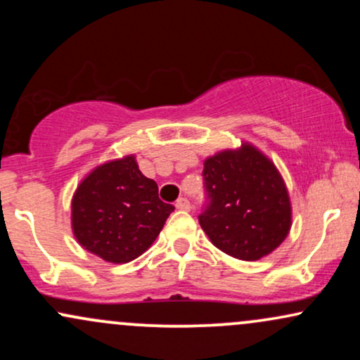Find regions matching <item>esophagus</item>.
<instances>
[{
	"label": "esophagus",
	"instance_id": "34e87169",
	"mask_svg": "<svg viewBox=\"0 0 360 360\" xmlns=\"http://www.w3.org/2000/svg\"><path fill=\"white\" fill-rule=\"evenodd\" d=\"M176 208L183 210V212H189V210H191V205H189L188 198H179V200L176 201Z\"/></svg>",
	"mask_w": 360,
	"mask_h": 360
}]
</instances>
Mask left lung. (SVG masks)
Returning a JSON list of instances; mask_svg holds the SVG:
<instances>
[{"mask_svg": "<svg viewBox=\"0 0 360 360\" xmlns=\"http://www.w3.org/2000/svg\"><path fill=\"white\" fill-rule=\"evenodd\" d=\"M210 205L200 225L214 247L240 260H259L288 237L292 208L283 176L266 154L243 142L205 159Z\"/></svg>", "mask_w": 360, "mask_h": 360, "instance_id": "left-lung-1", "label": "left lung"}]
</instances>
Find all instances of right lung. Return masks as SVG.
Here are the masks:
<instances>
[{
  "label": "right lung",
  "instance_id": "1",
  "mask_svg": "<svg viewBox=\"0 0 360 360\" xmlns=\"http://www.w3.org/2000/svg\"><path fill=\"white\" fill-rule=\"evenodd\" d=\"M174 206L159 200L154 179L140 172L135 155L96 166L77 184L71 226L82 249L111 264L142 255Z\"/></svg>",
  "mask_w": 360,
  "mask_h": 360
}]
</instances>
